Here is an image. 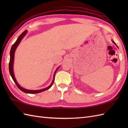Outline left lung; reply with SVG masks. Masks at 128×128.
Returning <instances> with one entry per match:
<instances>
[{
	"mask_svg": "<svg viewBox=\"0 0 128 128\" xmlns=\"http://www.w3.org/2000/svg\"><path fill=\"white\" fill-rule=\"evenodd\" d=\"M112 42H113V43H114V44H116V46H117V45H116V43H115L114 42V41H113V40H112Z\"/></svg>",
	"mask_w": 128,
	"mask_h": 128,
	"instance_id": "1",
	"label": "left lung"
}]
</instances>
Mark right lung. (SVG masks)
I'll return each mask as SVG.
<instances>
[{"label": "right lung", "mask_w": 128, "mask_h": 128, "mask_svg": "<svg viewBox=\"0 0 128 128\" xmlns=\"http://www.w3.org/2000/svg\"><path fill=\"white\" fill-rule=\"evenodd\" d=\"M27 32H28V31L25 30L24 32H22V33L21 34L20 36H19L18 38L17 39V40H16V41L14 43L12 46V48H11L10 52V62H9V72H10V75H11V76H12V80H14V82L16 84V85L18 86V88L20 89L21 91H22L24 92H25V93H27V94H38V93H40V92H42L43 91H44L46 90H48L52 86L53 83L54 81V78H55V74L57 70H58V69L60 68V66H59L58 68L56 70L55 72H54V78H53V80L52 81V82L50 85L48 87H47V88H43V89H41V90H27V89H25V88H22V87L19 85L17 81H16V80L15 78L14 74V71H13V65H14V54H15L16 49L17 48L19 44H20V43L21 42V40H22V39L24 37V36H25Z\"/></svg>", "instance_id": "add662e5"}]
</instances>
